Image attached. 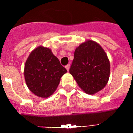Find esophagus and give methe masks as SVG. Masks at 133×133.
Wrapping results in <instances>:
<instances>
[{
	"label": "esophagus",
	"instance_id": "1",
	"mask_svg": "<svg viewBox=\"0 0 133 133\" xmlns=\"http://www.w3.org/2000/svg\"><path fill=\"white\" fill-rule=\"evenodd\" d=\"M65 69H67V70H68V71H69V68H70V65H69V64H68V65H65Z\"/></svg>",
	"mask_w": 133,
	"mask_h": 133
}]
</instances>
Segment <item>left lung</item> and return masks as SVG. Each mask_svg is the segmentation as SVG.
<instances>
[{
    "label": "left lung",
    "instance_id": "8db88e82",
    "mask_svg": "<svg viewBox=\"0 0 133 133\" xmlns=\"http://www.w3.org/2000/svg\"><path fill=\"white\" fill-rule=\"evenodd\" d=\"M69 73L85 93L93 95L108 84L109 60L100 44L87 41L75 49Z\"/></svg>",
    "mask_w": 133,
    "mask_h": 133
}]
</instances>
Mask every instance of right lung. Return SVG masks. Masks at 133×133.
I'll use <instances>...</instances> for the list:
<instances>
[{
	"mask_svg": "<svg viewBox=\"0 0 133 133\" xmlns=\"http://www.w3.org/2000/svg\"><path fill=\"white\" fill-rule=\"evenodd\" d=\"M65 73L66 69L51 50L44 46H38L32 51L24 66L27 86L33 94L41 98L52 95Z\"/></svg>",
	"mask_w": 133,
	"mask_h": 133,
	"instance_id": "obj_1",
	"label": "right lung"
}]
</instances>
